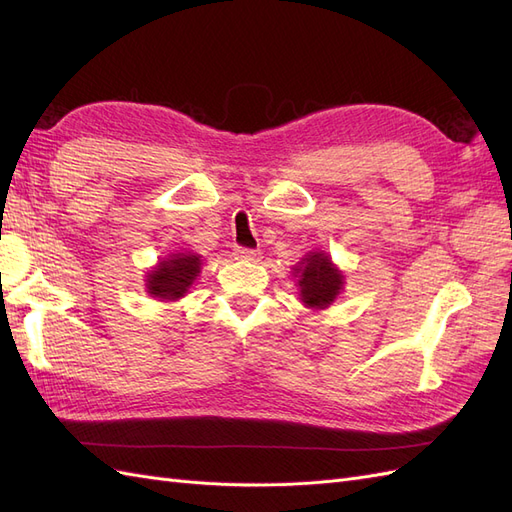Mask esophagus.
Segmentation results:
<instances>
[{
	"instance_id": "1",
	"label": "esophagus",
	"mask_w": 512,
	"mask_h": 512,
	"mask_svg": "<svg viewBox=\"0 0 512 512\" xmlns=\"http://www.w3.org/2000/svg\"><path fill=\"white\" fill-rule=\"evenodd\" d=\"M235 258L245 260V262H256L260 258V252L258 250H247V247H237Z\"/></svg>"
}]
</instances>
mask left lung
Listing matches in <instances>:
<instances>
[{
	"mask_svg": "<svg viewBox=\"0 0 512 512\" xmlns=\"http://www.w3.org/2000/svg\"><path fill=\"white\" fill-rule=\"evenodd\" d=\"M292 277L299 286V299L309 309H327L344 292L346 277L331 256L322 250L307 252L292 267Z\"/></svg>",
	"mask_w": 512,
	"mask_h": 512,
	"instance_id": "obj_1",
	"label": "left lung"
}]
</instances>
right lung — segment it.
Instances as JSON below:
<instances>
[{
  "label": "right lung",
  "mask_w": 512,
  "mask_h": 512,
  "mask_svg": "<svg viewBox=\"0 0 512 512\" xmlns=\"http://www.w3.org/2000/svg\"><path fill=\"white\" fill-rule=\"evenodd\" d=\"M203 269V256L196 252H177L158 260L145 275V290L149 297L170 303L179 301L190 292L192 284Z\"/></svg>",
  "instance_id": "right-lung-1"
}]
</instances>
